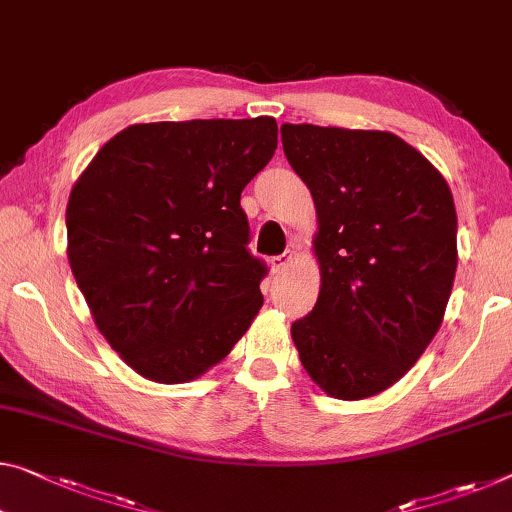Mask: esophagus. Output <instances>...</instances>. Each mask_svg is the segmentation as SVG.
<instances>
[{
	"mask_svg": "<svg viewBox=\"0 0 512 512\" xmlns=\"http://www.w3.org/2000/svg\"><path fill=\"white\" fill-rule=\"evenodd\" d=\"M290 261H293V251H283L281 256H274L272 258V272H283L286 267L290 265Z\"/></svg>",
	"mask_w": 512,
	"mask_h": 512,
	"instance_id": "1",
	"label": "esophagus"
}]
</instances>
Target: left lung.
Listing matches in <instances>:
<instances>
[{"label":"left lung","instance_id":"obj_1","mask_svg":"<svg viewBox=\"0 0 512 512\" xmlns=\"http://www.w3.org/2000/svg\"><path fill=\"white\" fill-rule=\"evenodd\" d=\"M281 141L318 215L320 295L290 327L295 348L329 396H375L442 325L458 267L453 194L391 132L283 123Z\"/></svg>","mask_w":512,"mask_h":512}]
</instances>
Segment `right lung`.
<instances>
[{
    "instance_id": "obj_1",
    "label": "right lung",
    "mask_w": 512,
    "mask_h": 512,
    "mask_svg": "<svg viewBox=\"0 0 512 512\" xmlns=\"http://www.w3.org/2000/svg\"><path fill=\"white\" fill-rule=\"evenodd\" d=\"M277 121L139 123L100 148L70 192L68 261L100 334L146 380L222 361L263 306L245 185L277 151Z\"/></svg>"
}]
</instances>
